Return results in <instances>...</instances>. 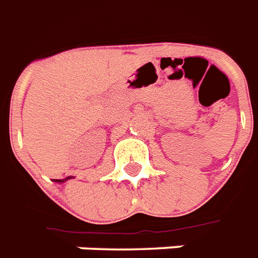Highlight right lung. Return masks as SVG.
Returning a JSON list of instances; mask_svg holds the SVG:
<instances>
[{"instance_id":"1","label":"right lung","mask_w":258,"mask_h":258,"mask_svg":"<svg viewBox=\"0 0 258 258\" xmlns=\"http://www.w3.org/2000/svg\"><path fill=\"white\" fill-rule=\"evenodd\" d=\"M71 178H74V176H68V178H66V179H61V180H59V179H55V182H66V180H68V179H71Z\"/></svg>"}]
</instances>
